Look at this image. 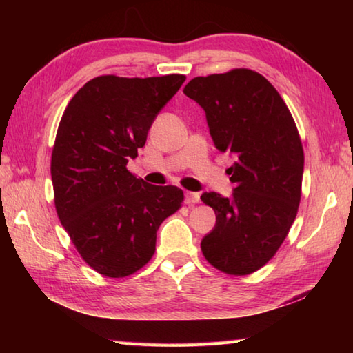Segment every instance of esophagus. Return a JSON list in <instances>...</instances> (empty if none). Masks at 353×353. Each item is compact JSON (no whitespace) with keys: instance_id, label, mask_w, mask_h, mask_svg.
Listing matches in <instances>:
<instances>
[{"instance_id":"esophagus-1","label":"esophagus","mask_w":353,"mask_h":353,"mask_svg":"<svg viewBox=\"0 0 353 353\" xmlns=\"http://www.w3.org/2000/svg\"><path fill=\"white\" fill-rule=\"evenodd\" d=\"M199 193H193V191H187V193H185V202H187V204H196V202H199Z\"/></svg>"}]
</instances>
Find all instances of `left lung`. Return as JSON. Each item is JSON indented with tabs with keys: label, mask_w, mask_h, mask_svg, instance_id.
<instances>
[{
	"label": "left lung",
	"mask_w": 353,
	"mask_h": 353,
	"mask_svg": "<svg viewBox=\"0 0 353 353\" xmlns=\"http://www.w3.org/2000/svg\"><path fill=\"white\" fill-rule=\"evenodd\" d=\"M205 112L214 148L235 159L229 198L202 193L216 224L201 241L216 270L246 276L270 261L294 223L303 149L288 107L272 83L252 70L194 77L183 88Z\"/></svg>",
	"instance_id": "1"
}]
</instances>
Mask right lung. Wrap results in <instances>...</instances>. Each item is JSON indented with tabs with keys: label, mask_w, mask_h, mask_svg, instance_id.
<instances>
[{
	"label": "right lung",
	"mask_w": 353,
	"mask_h": 353,
	"mask_svg": "<svg viewBox=\"0 0 353 353\" xmlns=\"http://www.w3.org/2000/svg\"><path fill=\"white\" fill-rule=\"evenodd\" d=\"M183 81L99 76L63 112L51 157L56 210L77 252L105 277L145 266L160 224L183 201L181 188L149 185L126 168Z\"/></svg>",
	"instance_id": "1"
}]
</instances>
